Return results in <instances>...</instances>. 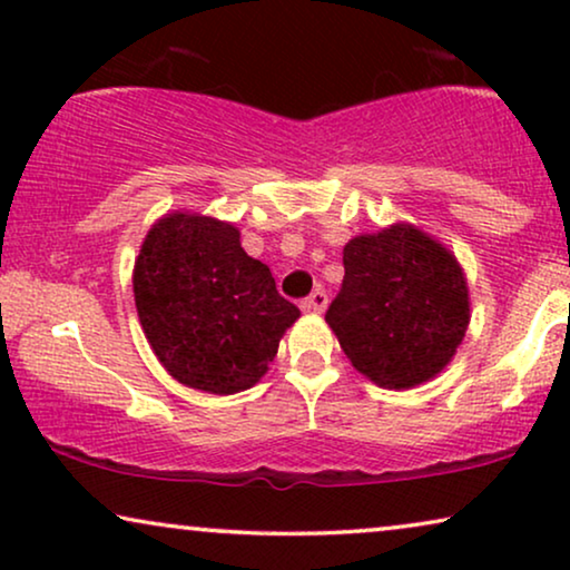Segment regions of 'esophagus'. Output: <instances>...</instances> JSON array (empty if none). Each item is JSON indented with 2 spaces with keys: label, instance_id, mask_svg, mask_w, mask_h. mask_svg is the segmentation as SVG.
Here are the masks:
<instances>
[{
  "label": "esophagus",
  "instance_id": "34e87169",
  "mask_svg": "<svg viewBox=\"0 0 570 570\" xmlns=\"http://www.w3.org/2000/svg\"><path fill=\"white\" fill-rule=\"evenodd\" d=\"M326 303H330V295L324 291H314L306 301H303V311H308V314H324Z\"/></svg>",
  "mask_w": 570,
  "mask_h": 570
}]
</instances>
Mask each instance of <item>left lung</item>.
I'll return each mask as SVG.
<instances>
[{
    "mask_svg": "<svg viewBox=\"0 0 570 570\" xmlns=\"http://www.w3.org/2000/svg\"><path fill=\"white\" fill-rule=\"evenodd\" d=\"M342 264L326 324L353 368L394 392L439 376L470 326V287L454 252L417 225L394 223L350 238Z\"/></svg>",
    "mask_w": 570,
    "mask_h": 570,
    "instance_id": "obj_1",
    "label": "left lung"
}]
</instances>
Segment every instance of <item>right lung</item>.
Masks as SVG:
<instances>
[{
  "mask_svg": "<svg viewBox=\"0 0 570 570\" xmlns=\"http://www.w3.org/2000/svg\"><path fill=\"white\" fill-rule=\"evenodd\" d=\"M131 285L155 357L178 384L207 394L259 384L301 316L267 264L240 248L236 225L181 209L147 230Z\"/></svg>",
  "mask_w": 570,
  "mask_h": 570,
  "instance_id": "right-lung-1",
  "label": "right lung"
}]
</instances>
